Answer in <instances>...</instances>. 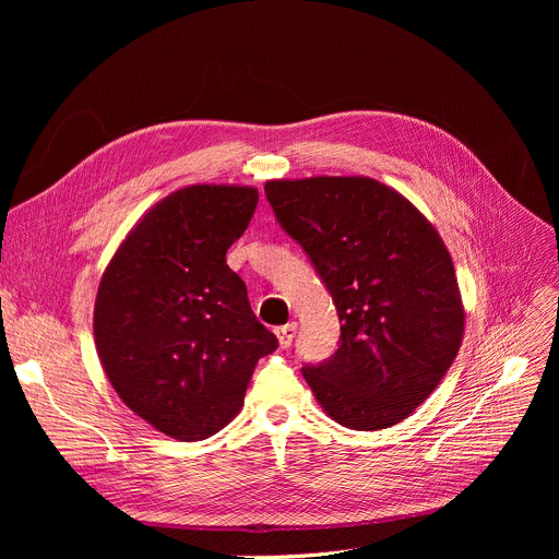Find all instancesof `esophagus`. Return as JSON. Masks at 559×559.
Returning <instances> with one entry per match:
<instances>
[{
	"instance_id": "34e87169",
	"label": "esophagus",
	"mask_w": 559,
	"mask_h": 559,
	"mask_svg": "<svg viewBox=\"0 0 559 559\" xmlns=\"http://www.w3.org/2000/svg\"><path fill=\"white\" fill-rule=\"evenodd\" d=\"M297 331H299V326L295 324V321H292V324H285V326H281V329L276 331V337H278V344H281V348H287L292 342H295V337H297Z\"/></svg>"
}]
</instances>
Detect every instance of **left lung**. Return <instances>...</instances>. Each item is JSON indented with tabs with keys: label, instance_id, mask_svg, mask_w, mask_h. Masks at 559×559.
Returning <instances> with one entry per match:
<instances>
[{
	"label": "left lung",
	"instance_id": "left-lung-1",
	"mask_svg": "<svg viewBox=\"0 0 559 559\" xmlns=\"http://www.w3.org/2000/svg\"><path fill=\"white\" fill-rule=\"evenodd\" d=\"M276 219L310 255L340 317V348L304 378L354 430L390 428L435 392L464 337L451 253L394 188L369 176L264 183Z\"/></svg>",
	"mask_w": 559,
	"mask_h": 559
}]
</instances>
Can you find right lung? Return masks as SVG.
<instances>
[{"label":"right lung","instance_id":"1","mask_svg":"<svg viewBox=\"0 0 559 559\" xmlns=\"http://www.w3.org/2000/svg\"><path fill=\"white\" fill-rule=\"evenodd\" d=\"M258 205L251 186L197 183L154 203L104 270L95 346L124 405L179 442L219 432L278 346L255 319L228 247Z\"/></svg>","mask_w":559,"mask_h":559}]
</instances>
